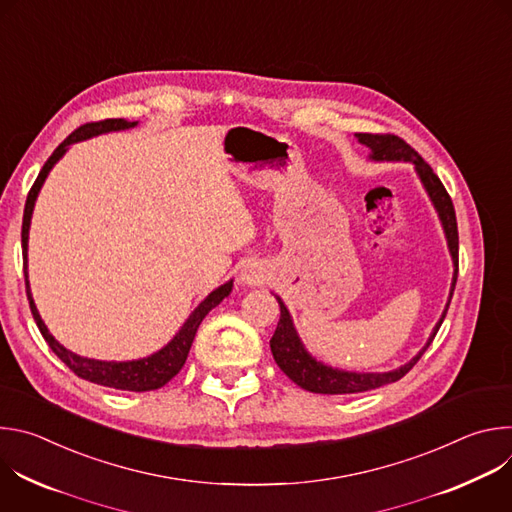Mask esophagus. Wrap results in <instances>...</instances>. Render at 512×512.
I'll return each mask as SVG.
<instances>
[{
  "mask_svg": "<svg viewBox=\"0 0 512 512\" xmlns=\"http://www.w3.org/2000/svg\"><path fill=\"white\" fill-rule=\"evenodd\" d=\"M239 281H241V283H247V285H257V283H261V281H263V271H261V267L255 265V263L245 265V267L241 269Z\"/></svg>",
  "mask_w": 512,
  "mask_h": 512,
  "instance_id": "34e87169",
  "label": "esophagus"
}]
</instances>
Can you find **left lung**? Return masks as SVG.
I'll return each mask as SVG.
<instances>
[{"label":"left lung","mask_w":512,"mask_h":512,"mask_svg":"<svg viewBox=\"0 0 512 512\" xmlns=\"http://www.w3.org/2000/svg\"><path fill=\"white\" fill-rule=\"evenodd\" d=\"M354 137L358 139V143L367 145L371 150L369 160L373 162H409L413 164L437 216H440V223L448 241V249L452 255V263H454V275H452V285H450V298L448 304L442 312V318L437 320V324L433 326L425 346L401 367L387 371V373H354V371H342V369H334L330 364H324L322 360H318L316 356H312L296 326L294 320H291V314L287 310V306L283 304V300L279 296H275L281 316L277 322V328L269 340L273 358L277 362V367L294 381L296 385H300L302 389L310 391V393H322V395H348V393H362V391H371V389H379L383 385L395 383L401 377H405L413 367L415 362L421 358V354L429 348V344L433 342L437 330H440L448 308H450V300L454 296V287H456V279H458V223H456V210L452 204L450 194L446 192L442 180L435 176V172L431 170L429 164L423 162V158L411 148L409 143H405L401 137L397 135H375V133H354Z\"/></svg>","instance_id":"1"}]
</instances>
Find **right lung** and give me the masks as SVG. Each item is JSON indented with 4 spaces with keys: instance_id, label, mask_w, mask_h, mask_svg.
Listing matches in <instances>:
<instances>
[{
    "instance_id": "obj_1",
    "label": "right lung",
    "mask_w": 512,
    "mask_h": 512,
    "mask_svg": "<svg viewBox=\"0 0 512 512\" xmlns=\"http://www.w3.org/2000/svg\"><path fill=\"white\" fill-rule=\"evenodd\" d=\"M137 121H127V119H105V121H97V123H87L83 127H79L77 131H72L58 148L54 150V154L48 158V162L44 164V168L40 170L28 200H26V208H24V223H22V255H24V277H26V294L30 300V310L32 316L36 320V326L40 330V334L44 336V340L48 342V346L52 348V352L66 364V367L75 373L77 377L91 381L95 385H103V387H111V389H119V391H133V393H143V391H154L164 387L170 379H174L180 369L184 367L186 356L190 352L192 340L196 336V330L200 326V322L204 320V316L221 304L227 296H231L233 291V279H229L227 283L218 285L214 291L194 308V312L186 318V322L180 326V330L174 334V338L162 346L158 352L143 356L137 360H97V358H87L81 356L77 352H72L68 348H64L46 328L44 320L38 314V308L34 304L32 298V289H30V281H28V237H30V223H32V212H34V204L36 198L40 194V188L44 186V180L48 178L50 170L56 166V162L68 152V148L72 143L77 141H85L91 139L95 135L101 133H109V131H125L135 127Z\"/></svg>"
}]
</instances>
